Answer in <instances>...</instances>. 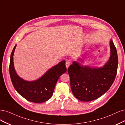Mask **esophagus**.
Returning <instances> with one entry per match:
<instances>
[{"instance_id": "esophagus-1", "label": "esophagus", "mask_w": 125, "mask_h": 125, "mask_svg": "<svg viewBox=\"0 0 125 125\" xmlns=\"http://www.w3.org/2000/svg\"><path fill=\"white\" fill-rule=\"evenodd\" d=\"M70 65H71V62H69V61H66V62L65 65H66V67L67 69L68 68V67L70 66Z\"/></svg>"}]
</instances>
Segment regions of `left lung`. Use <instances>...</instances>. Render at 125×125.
I'll return each mask as SVG.
<instances>
[{
  "label": "left lung",
  "mask_w": 125,
  "mask_h": 125,
  "mask_svg": "<svg viewBox=\"0 0 125 125\" xmlns=\"http://www.w3.org/2000/svg\"><path fill=\"white\" fill-rule=\"evenodd\" d=\"M110 46V57L103 66L92 67L74 61L68 68L72 93L79 100L88 102L96 99L113 83L117 71L118 57L111 39ZM78 61L83 62V59L80 58Z\"/></svg>",
  "instance_id": "obj_1"
}]
</instances>
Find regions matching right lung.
Instances as JSON below:
<instances>
[{
  "label": "right lung",
  "mask_w": 125,
  "mask_h": 125,
  "mask_svg": "<svg viewBox=\"0 0 125 125\" xmlns=\"http://www.w3.org/2000/svg\"><path fill=\"white\" fill-rule=\"evenodd\" d=\"M15 45L10 56L9 73L12 83L18 93L27 101L40 103L51 98L59 78L66 72L65 61L63 60L48 70L41 77L27 81L20 77L16 72L13 63Z\"/></svg>",
  "instance_id": "obj_1"
}]
</instances>
